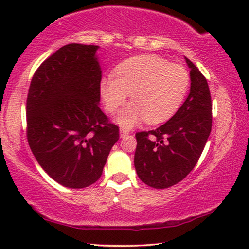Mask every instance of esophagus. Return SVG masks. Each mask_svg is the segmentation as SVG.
Masks as SVG:
<instances>
[{
	"label": "esophagus",
	"instance_id": "obj_1",
	"mask_svg": "<svg viewBox=\"0 0 249 249\" xmlns=\"http://www.w3.org/2000/svg\"><path fill=\"white\" fill-rule=\"evenodd\" d=\"M128 135H129V131L128 130H125V129H124V128L120 129V137L121 138H124V137H125V136H128Z\"/></svg>",
	"mask_w": 249,
	"mask_h": 249
}]
</instances>
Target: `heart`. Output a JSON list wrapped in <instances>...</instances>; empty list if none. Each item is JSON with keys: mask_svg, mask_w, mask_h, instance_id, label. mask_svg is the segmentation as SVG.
<instances>
[{"mask_svg": "<svg viewBox=\"0 0 249 249\" xmlns=\"http://www.w3.org/2000/svg\"><path fill=\"white\" fill-rule=\"evenodd\" d=\"M185 67L156 55H142L121 63L117 77L108 74L101 81L105 108L117 112L130 93L131 103L117 115L121 127L131 128L145 119L148 124L163 122L176 113L189 88Z\"/></svg>", "mask_w": 249, "mask_h": 249, "instance_id": "b5f03b06", "label": "heart"}]
</instances>
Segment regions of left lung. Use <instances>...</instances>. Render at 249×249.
Here are the masks:
<instances>
[{"mask_svg": "<svg viewBox=\"0 0 249 249\" xmlns=\"http://www.w3.org/2000/svg\"><path fill=\"white\" fill-rule=\"evenodd\" d=\"M190 90L176 114L155 130L136 134L135 168L139 179L156 189L169 188L194 169L212 128L209 85L192 61Z\"/></svg>", "mask_w": 249, "mask_h": 249, "instance_id": "left-lung-1", "label": "left lung"}]
</instances>
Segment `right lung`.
<instances>
[{"label": "right lung", "mask_w": 249, "mask_h": 249, "mask_svg": "<svg viewBox=\"0 0 249 249\" xmlns=\"http://www.w3.org/2000/svg\"><path fill=\"white\" fill-rule=\"evenodd\" d=\"M96 45L68 44L40 64L27 97V139L44 171L68 188L96 182L119 139L98 107Z\"/></svg>", "instance_id": "add662e5"}]
</instances>
